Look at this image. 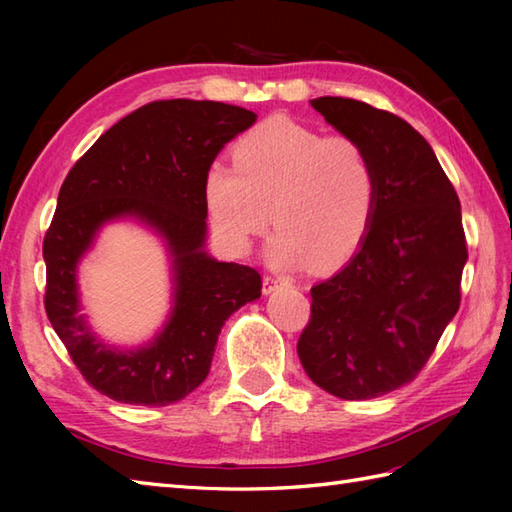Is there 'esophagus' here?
Returning a JSON list of instances; mask_svg holds the SVG:
<instances>
[{"label":"esophagus","mask_w":512,"mask_h":512,"mask_svg":"<svg viewBox=\"0 0 512 512\" xmlns=\"http://www.w3.org/2000/svg\"><path fill=\"white\" fill-rule=\"evenodd\" d=\"M284 284H288V281L281 279V277H264V295H270V292H275L277 288H281Z\"/></svg>","instance_id":"obj_1"}]
</instances>
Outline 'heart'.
<instances>
[{
    "label": "heart",
    "mask_w": 512,
    "mask_h": 512,
    "mask_svg": "<svg viewBox=\"0 0 512 512\" xmlns=\"http://www.w3.org/2000/svg\"><path fill=\"white\" fill-rule=\"evenodd\" d=\"M202 198L220 244L246 255L273 222L270 262L319 268L345 262L361 244L376 204V176L365 149L343 134L270 118L233 147V165L213 162Z\"/></svg>",
    "instance_id": "b5f03b06"
}]
</instances>
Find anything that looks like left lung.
Segmentation results:
<instances>
[{
    "mask_svg": "<svg viewBox=\"0 0 512 512\" xmlns=\"http://www.w3.org/2000/svg\"><path fill=\"white\" fill-rule=\"evenodd\" d=\"M310 103L365 149L376 204L354 257L312 286L297 352L314 385L343 400H369L418 376L460 308L469 259L460 200L407 121L341 96Z\"/></svg>",
    "mask_w": 512,
    "mask_h": 512,
    "instance_id": "obj_1",
    "label": "left lung"
}]
</instances>
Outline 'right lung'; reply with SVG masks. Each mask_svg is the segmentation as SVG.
Segmentation results:
<instances>
[{"label": "right lung", "instance_id": "right-lung-1", "mask_svg": "<svg viewBox=\"0 0 512 512\" xmlns=\"http://www.w3.org/2000/svg\"><path fill=\"white\" fill-rule=\"evenodd\" d=\"M255 112L217 101H154L121 118L63 180L43 239L46 314L88 383L127 405L165 407L209 376L217 336L235 310L262 297L255 268L204 250V173ZM116 219L151 227L172 259L174 306L147 346H107L80 314L75 270L100 228Z\"/></svg>", "mask_w": 512, "mask_h": 512}]
</instances>
